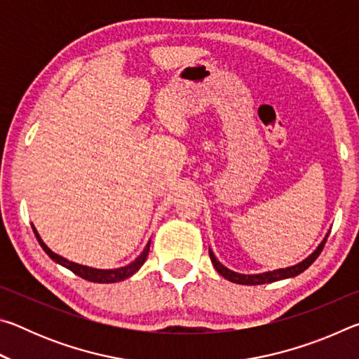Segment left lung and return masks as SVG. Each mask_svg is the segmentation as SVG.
I'll return each instance as SVG.
<instances>
[{
    "label": "left lung",
    "instance_id": "1",
    "mask_svg": "<svg viewBox=\"0 0 359 359\" xmlns=\"http://www.w3.org/2000/svg\"><path fill=\"white\" fill-rule=\"evenodd\" d=\"M327 238V236H326ZM326 238L325 241L321 242L318 245L317 250H315L311 257L306 258L302 261V263L296 264V266H291V267H285V269H277V271H269V272H263V274H253V276H245V274H239V272H234V271H229L228 267H224L220 261L215 258V255L212 250H209L210 255V259H212V264H214L215 271L218 274L223 276L226 280L233 282V283H239V285H263V283H271V282H277V280H283V278H290V277H296L299 276L301 272H304L307 269L309 266H311L315 259L318 258V255L323 250V247L326 244Z\"/></svg>",
    "mask_w": 359,
    "mask_h": 359
}]
</instances>
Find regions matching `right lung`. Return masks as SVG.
<instances>
[{
  "label": "right lung",
  "instance_id": "obj_1",
  "mask_svg": "<svg viewBox=\"0 0 359 359\" xmlns=\"http://www.w3.org/2000/svg\"><path fill=\"white\" fill-rule=\"evenodd\" d=\"M33 231H34V236L36 239H38L39 245L44 248V252L50 257L55 263L62 264L65 267H68L69 271L74 272L76 276L85 278V280L88 282H95V283H115V282H120V280H125V278L131 277L135 272H137L139 269H141V266L145 263V259H147V255H149V250H150V242L147 245H145L144 252L139 255V257L133 261V263H130L128 266H123V267H118V269H95V267H88V266H82V264H77V263H72V261H68L63 257H60V255L53 253L50 248H48L44 242H42V239L39 238L38 231H36V228L33 226Z\"/></svg>",
  "mask_w": 359,
  "mask_h": 359
}]
</instances>
